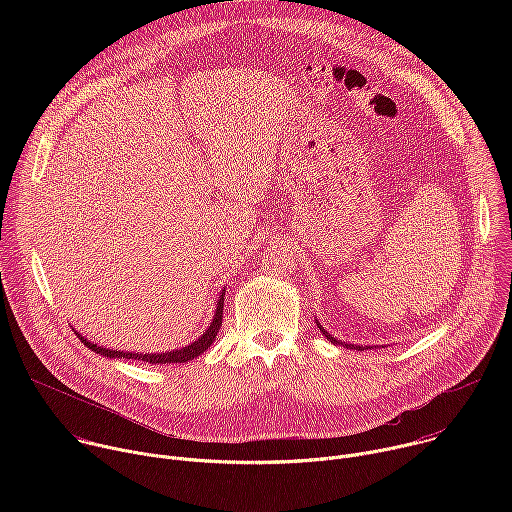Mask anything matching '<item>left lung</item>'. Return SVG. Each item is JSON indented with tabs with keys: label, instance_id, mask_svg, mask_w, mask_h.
<instances>
[{
	"label": "left lung",
	"instance_id": "8db88e82",
	"mask_svg": "<svg viewBox=\"0 0 512 512\" xmlns=\"http://www.w3.org/2000/svg\"><path fill=\"white\" fill-rule=\"evenodd\" d=\"M318 328H320V330H322V334H324V336H326V338H328V340H330V342H334V344H340V342H338V340H336V338H334V336H330V334H328V332H326V330H324V328H322V326H320V324H318ZM344 346H348V344H344ZM356 348H358V350H364V348H362V346H356Z\"/></svg>",
	"mask_w": 512,
	"mask_h": 512
}]
</instances>
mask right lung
I'll use <instances>...</instances> for the list:
<instances>
[{
	"instance_id": "add662e5",
	"label": "right lung",
	"mask_w": 512,
	"mask_h": 512,
	"mask_svg": "<svg viewBox=\"0 0 512 512\" xmlns=\"http://www.w3.org/2000/svg\"><path fill=\"white\" fill-rule=\"evenodd\" d=\"M223 304H225V298L218 300L216 304V314H214V320L212 324L208 326V330L198 338L194 340L192 344L180 348V350H170V352H164V354H133V352H123V350H109V348H103V346H97V344H91L87 338L77 336L85 342V346H89L93 352H99L107 358H129V360H141V362H152V364H168V362H188L192 360L194 356L202 354L210 344L212 340L216 338V332L221 330L223 326Z\"/></svg>"
}]
</instances>
